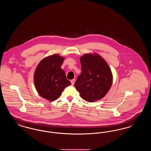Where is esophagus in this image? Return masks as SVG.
<instances>
[{"mask_svg": "<svg viewBox=\"0 0 151 151\" xmlns=\"http://www.w3.org/2000/svg\"><path fill=\"white\" fill-rule=\"evenodd\" d=\"M75 82V79H72V80H71V84H72V86H73Z\"/></svg>", "mask_w": 151, "mask_h": 151, "instance_id": "34e87169", "label": "esophagus"}]
</instances>
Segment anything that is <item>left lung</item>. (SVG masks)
<instances>
[{
  "label": "left lung",
  "mask_w": 151,
  "mask_h": 151,
  "mask_svg": "<svg viewBox=\"0 0 151 151\" xmlns=\"http://www.w3.org/2000/svg\"><path fill=\"white\" fill-rule=\"evenodd\" d=\"M81 73L75 86L80 97L88 102L102 99L110 90L113 75L107 62L97 53L80 57Z\"/></svg>",
  "instance_id": "8db88e82"
}]
</instances>
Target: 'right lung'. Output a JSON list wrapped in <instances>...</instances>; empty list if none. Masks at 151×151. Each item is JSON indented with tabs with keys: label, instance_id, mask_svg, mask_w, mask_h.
<instances>
[{
	"label": "right lung",
	"instance_id": "right-lung-1",
	"mask_svg": "<svg viewBox=\"0 0 151 151\" xmlns=\"http://www.w3.org/2000/svg\"><path fill=\"white\" fill-rule=\"evenodd\" d=\"M64 58L54 54L43 58L34 74V83L38 94L48 101L57 100L65 88L71 85L61 68Z\"/></svg>",
	"mask_w": 151,
	"mask_h": 151
}]
</instances>
